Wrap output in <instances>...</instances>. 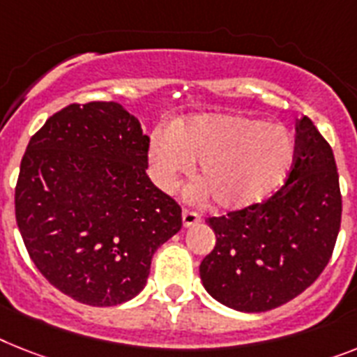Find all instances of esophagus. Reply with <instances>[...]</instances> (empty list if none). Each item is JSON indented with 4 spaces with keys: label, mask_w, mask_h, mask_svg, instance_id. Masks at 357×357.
Segmentation results:
<instances>
[{
    "label": "esophagus",
    "mask_w": 357,
    "mask_h": 357,
    "mask_svg": "<svg viewBox=\"0 0 357 357\" xmlns=\"http://www.w3.org/2000/svg\"><path fill=\"white\" fill-rule=\"evenodd\" d=\"M200 222V215L197 211H191V210H184L182 211V225L185 228H190V226H195Z\"/></svg>",
    "instance_id": "esophagus-1"
}]
</instances>
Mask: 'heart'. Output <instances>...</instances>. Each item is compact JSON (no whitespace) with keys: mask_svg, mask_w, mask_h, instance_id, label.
I'll return each instance as SVG.
<instances>
[{"mask_svg":"<svg viewBox=\"0 0 357 357\" xmlns=\"http://www.w3.org/2000/svg\"><path fill=\"white\" fill-rule=\"evenodd\" d=\"M153 178L164 191L175 190L193 162L199 178L191 197L211 193L217 206L241 210L278 190L296 160V142L288 129L238 114L195 116L149 144Z\"/></svg>","mask_w":357,"mask_h":357,"instance_id":"heart-1","label":"heart"}]
</instances>
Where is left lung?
Instances as JSON below:
<instances>
[{
    "instance_id": "left-lung-1",
    "label": "left lung",
    "mask_w": 357,
    "mask_h": 357,
    "mask_svg": "<svg viewBox=\"0 0 357 357\" xmlns=\"http://www.w3.org/2000/svg\"><path fill=\"white\" fill-rule=\"evenodd\" d=\"M206 222L217 241L200 279L219 303L266 312L310 287L331 261L341 225L334 153L312 120H297L296 160L275 195Z\"/></svg>"
}]
</instances>
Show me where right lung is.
I'll return each mask as SVG.
<instances>
[{"label":"right lung","mask_w":357,"mask_h":357,"mask_svg":"<svg viewBox=\"0 0 357 357\" xmlns=\"http://www.w3.org/2000/svg\"><path fill=\"white\" fill-rule=\"evenodd\" d=\"M149 137L116 102L70 104L22 158L16 222L41 275L66 296L114 306L146 287L181 206L147 176Z\"/></svg>","instance_id":"1"}]
</instances>
